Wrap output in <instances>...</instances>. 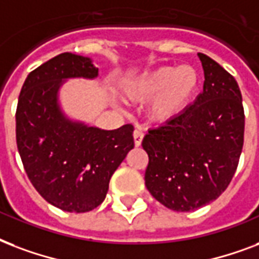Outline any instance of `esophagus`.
<instances>
[{
  "instance_id": "esophagus-1",
  "label": "esophagus",
  "mask_w": 259,
  "mask_h": 259,
  "mask_svg": "<svg viewBox=\"0 0 259 259\" xmlns=\"http://www.w3.org/2000/svg\"><path fill=\"white\" fill-rule=\"evenodd\" d=\"M143 136V132L140 131V130H135L134 131V142H135V146H140L142 144Z\"/></svg>"
}]
</instances>
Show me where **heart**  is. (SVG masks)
<instances>
[{
  "instance_id": "b5f03b06",
  "label": "heart",
  "mask_w": 259,
  "mask_h": 259,
  "mask_svg": "<svg viewBox=\"0 0 259 259\" xmlns=\"http://www.w3.org/2000/svg\"><path fill=\"white\" fill-rule=\"evenodd\" d=\"M200 77L190 66H163L130 82V97L152 100L150 116L155 121L166 123L185 111L198 89Z\"/></svg>"
}]
</instances>
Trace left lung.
Instances as JSON below:
<instances>
[{
  "instance_id": "obj_1",
  "label": "left lung",
  "mask_w": 259,
  "mask_h": 259,
  "mask_svg": "<svg viewBox=\"0 0 259 259\" xmlns=\"http://www.w3.org/2000/svg\"><path fill=\"white\" fill-rule=\"evenodd\" d=\"M204 90L176 119L152 128L142 146L144 181L166 208L189 212L216 200L230 185L243 147L244 111L235 78L198 53Z\"/></svg>"
}]
</instances>
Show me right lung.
Here are the masks:
<instances>
[{
    "instance_id": "right-lung-1",
    "label": "right lung",
    "mask_w": 259,
    "mask_h": 259,
    "mask_svg": "<svg viewBox=\"0 0 259 259\" xmlns=\"http://www.w3.org/2000/svg\"><path fill=\"white\" fill-rule=\"evenodd\" d=\"M89 58L63 53L28 74L16 109V142L29 181L62 211L89 212L107 196L111 177L134 148L132 124L105 131L66 119L62 79L94 78Z\"/></svg>"
}]
</instances>
